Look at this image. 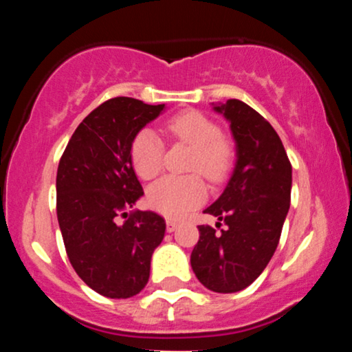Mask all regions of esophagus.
<instances>
[{"instance_id": "obj_1", "label": "esophagus", "mask_w": 352, "mask_h": 352, "mask_svg": "<svg viewBox=\"0 0 352 352\" xmlns=\"http://www.w3.org/2000/svg\"><path fill=\"white\" fill-rule=\"evenodd\" d=\"M177 227H179V221L167 218V232H175Z\"/></svg>"}]
</instances>
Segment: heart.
Here are the masks:
<instances>
[{
    "instance_id": "obj_1",
    "label": "heart",
    "mask_w": 352,
    "mask_h": 352,
    "mask_svg": "<svg viewBox=\"0 0 352 352\" xmlns=\"http://www.w3.org/2000/svg\"><path fill=\"white\" fill-rule=\"evenodd\" d=\"M173 140L192 147L188 172L201 173L210 184H220L232 170L235 145L215 120L199 111H187L173 116L164 125ZM165 147L160 137L151 129H142L131 144V160L137 175L151 180L164 167ZM207 197L200 175H167L148 188V204L157 212L179 218L199 207Z\"/></svg>"
}]
</instances>
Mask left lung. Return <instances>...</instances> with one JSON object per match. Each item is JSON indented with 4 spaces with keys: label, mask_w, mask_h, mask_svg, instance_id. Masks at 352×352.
Wrapping results in <instances>:
<instances>
[{
    "label": "left lung",
    "mask_w": 352,
    "mask_h": 352,
    "mask_svg": "<svg viewBox=\"0 0 352 352\" xmlns=\"http://www.w3.org/2000/svg\"><path fill=\"white\" fill-rule=\"evenodd\" d=\"M230 120L236 165L227 188L205 213L218 217L217 233L200 225L190 263L205 288L215 293L245 289L260 276L280 243L292 200V162L280 135L248 104L230 99L217 106Z\"/></svg>",
    "instance_id": "1"
}]
</instances>
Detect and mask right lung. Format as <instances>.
<instances>
[{"label":"right lung","instance_id":"right-lung-1","mask_svg":"<svg viewBox=\"0 0 352 352\" xmlns=\"http://www.w3.org/2000/svg\"><path fill=\"white\" fill-rule=\"evenodd\" d=\"M164 111L134 98L100 104L78 125L59 160L56 212L72 268L107 298L135 296L147 285L165 220L153 212L127 213L144 195L131 144Z\"/></svg>","mask_w":352,"mask_h":352}]
</instances>
